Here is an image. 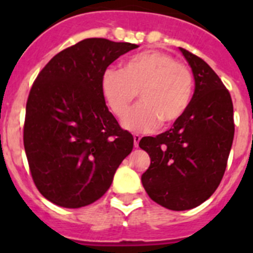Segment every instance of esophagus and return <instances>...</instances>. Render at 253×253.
Returning <instances> with one entry per match:
<instances>
[{
	"instance_id": "34e87169",
	"label": "esophagus",
	"mask_w": 253,
	"mask_h": 253,
	"mask_svg": "<svg viewBox=\"0 0 253 253\" xmlns=\"http://www.w3.org/2000/svg\"><path fill=\"white\" fill-rule=\"evenodd\" d=\"M133 139H134V147H135V148H138V147H139L140 135H138V134H135V135H133Z\"/></svg>"
}]
</instances>
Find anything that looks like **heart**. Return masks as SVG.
Wrapping results in <instances>:
<instances>
[{"mask_svg": "<svg viewBox=\"0 0 253 253\" xmlns=\"http://www.w3.org/2000/svg\"><path fill=\"white\" fill-rule=\"evenodd\" d=\"M101 93L113 115H126L139 92L140 104L123 122L133 133H152L161 123L173 124L186 113L193 96V76L185 64L160 50L140 51L120 69L104 71Z\"/></svg>", "mask_w": 253, "mask_h": 253, "instance_id": "heart-1", "label": "heart"}]
</instances>
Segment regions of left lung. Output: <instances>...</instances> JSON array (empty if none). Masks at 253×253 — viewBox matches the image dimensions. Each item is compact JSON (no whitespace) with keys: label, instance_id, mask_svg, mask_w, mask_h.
<instances>
[{"label":"left lung","instance_id":"1","mask_svg":"<svg viewBox=\"0 0 253 253\" xmlns=\"http://www.w3.org/2000/svg\"><path fill=\"white\" fill-rule=\"evenodd\" d=\"M180 50L195 80L191 102L169 130L139 142L151 158L143 186L153 202L176 211L199 207L213 195L234 137L233 104L220 78L202 58Z\"/></svg>","mask_w":253,"mask_h":253}]
</instances>
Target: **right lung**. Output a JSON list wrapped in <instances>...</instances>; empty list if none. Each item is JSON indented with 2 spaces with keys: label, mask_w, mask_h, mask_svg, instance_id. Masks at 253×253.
<instances>
[{
  "label": "right lung",
  "mask_w": 253,
  "mask_h": 253,
  "mask_svg": "<svg viewBox=\"0 0 253 253\" xmlns=\"http://www.w3.org/2000/svg\"><path fill=\"white\" fill-rule=\"evenodd\" d=\"M135 48L90 38L58 53L38 75L26 102L24 147L35 186L53 204H92L133 149V135L109 111L100 81Z\"/></svg>",
  "instance_id": "1"
}]
</instances>
